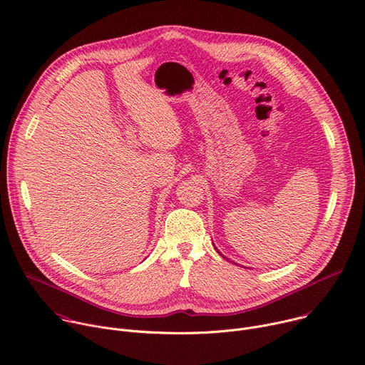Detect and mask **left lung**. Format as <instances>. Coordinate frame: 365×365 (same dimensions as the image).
<instances>
[{
  "label": "left lung",
  "instance_id": "1",
  "mask_svg": "<svg viewBox=\"0 0 365 365\" xmlns=\"http://www.w3.org/2000/svg\"><path fill=\"white\" fill-rule=\"evenodd\" d=\"M218 252H220V251H218ZM222 257H224V255H222ZM224 258H227V257H224Z\"/></svg>",
  "mask_w": 365,
  "mask_h": 365
}]
</instances>
